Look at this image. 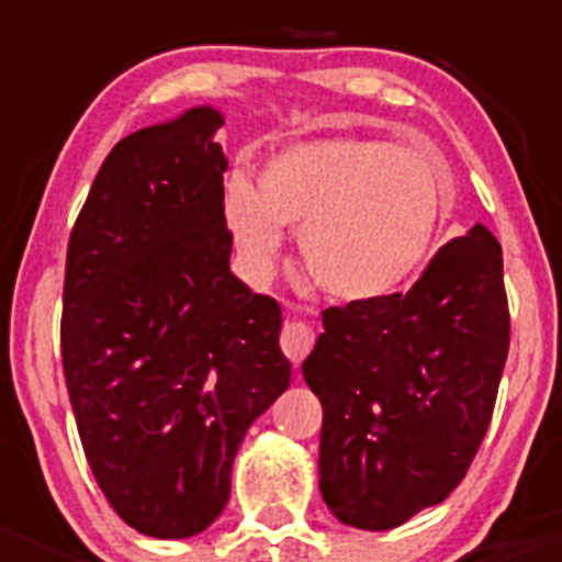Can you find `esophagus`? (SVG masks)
Wrapping results in <instances>:
<instances>
[{
	"label": "esophagus",
	"mask_w": 562,
	"mask_h": 562,
	"mask_svg": "<svg viewBox=\"0 0 562 562\" xmlns=\"http://www.w3.org/2000/svg\"><path fill=\"white\" fill-rule=\"evenodd\" d=\"M280 345H282V353L293 361V364H302L307 359V353L313 350L315 345V331L302 321H291L285 323L280 334Z\"/></svg>",
	"instance_id": "34e87169"
}]
</instances>
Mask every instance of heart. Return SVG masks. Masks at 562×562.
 Returning a JSON list of instances; mask_svg holds the SVG:
<instances>
[{"instance_id":"1","label":"heart","mask_w":562,"mask_h":562,"mask_svg":"<svg viewBox=\"0 0 562 562\" xmlns=\"http://www.w3.org/2000/svg\"><path fill=\"white\" fill-rule=\"evenodd\" d=\"M451 201V176L427 151L375 135H328L271 155L255 187L231 181L225 223L249 280L274 274L280 228H296L299 258L323 293L378 304L416 280Z\"/></svg>"}]
</instances>
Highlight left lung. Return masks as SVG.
<instances>
[{
	"label": "left lung",
	"mask_w": 562,
	"mask_h": 562,
	"mask_svg": "<svg viewBox=\"0 0 562 562\" xmlns=\"http://www.w3.org/2000/svg\"><path fill=\"white\" fill-rule=\"evenodd\" d=\"M506 356L503 249L481 223L407 293L326 310L302 372L323 405L328 512L391 530L443 503L484 440Z\"/></svg>",
	"instance_id": "left-lung-1"
}]
</instances>
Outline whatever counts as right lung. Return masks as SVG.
<instances>
[{
  "label": "right lung",
  "instance_id": "1",
  "mask_svg": "<svg viewBox=\"0 0 562 562\" xmlns=\"http://www.w3.org/2000/svg\"><path fill=\"white\" fill-rule=\"evenodd\" d=\"M223 124L192 105L119 140L67 247L61 364L83 454L151 538L223 514L249 424L291 383L280 304L231 271Z\"/></svg>",
  "mask_w": 562,
  "mask_h": 562
}]
</instances>
